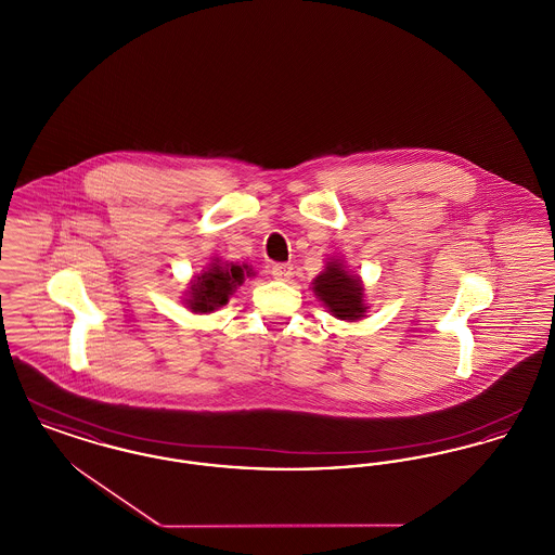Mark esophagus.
Wrapping results in <instances>:
<instances>
[{
  "label": "esophagus",
  "mask_w": 555,
  "mask_h": 555,
  "mask_svg": "<svg viewBox=\"0 0 555 555\" xmlns=\"http://www.w3.org/2000/svg\"><path fill=\"white\" fill-rule=\"evenodd\" d=\"M272 276L274 279H279V281H287L291 274H293V266L287 264V262H281V264L272 266Z\"/></svg>",
  "instance_id": "1"
}]
</instances>
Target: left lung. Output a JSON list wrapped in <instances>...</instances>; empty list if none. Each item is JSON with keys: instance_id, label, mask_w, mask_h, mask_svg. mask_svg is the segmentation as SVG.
<instances>
[{"instance_id": "1", "label": "left lung", "mask_w": 555, "mask_h": 555, "mask_svg": "<svg viewBox=\"0 0 555 555\" xmlns=\"http://www.w3.org/2000/svg\"><path fill=\"white\" fill-rule=\"evenodd\" d=\"M314 293L341 320H358L364 317V289L358 276H351L344 266L331 262L314 281Z\"/></svg>"}]
</instances>
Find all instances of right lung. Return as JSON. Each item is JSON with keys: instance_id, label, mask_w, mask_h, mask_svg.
Listing matches in <instances>:
<instances>
[{"instance_id": "right-lung-1", "label": "right lung", "mask_w": 555, "mask_h": 555, "mask_svg": "<svg viewBox=\"0 0 555 555\" xmlns=\"http://www.w3.org/2000/svg\"><path fill=\"white\" fill-rule=\"evenodd\" d=\"M245 274H254L245 264L211 266L202 276H195L186 299L189 308L193 312H214L229 301L233 291L243 283Z\"/></svg>"}]
</instances>
